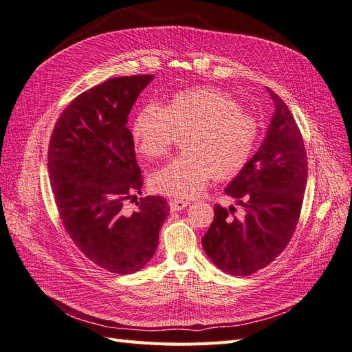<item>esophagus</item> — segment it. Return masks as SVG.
Segmentation results:
<instances>
[{
  "instance_id": "obj_1",
  "label": "esophagus",
  "mask_w": 352,
  "mask_h": 352,
  "mask_svg": "<svg viewBox=\"0 0 352 352\" xmlns=\"http://www.w3.org/2000/svg\"><path fill=\"white\" fill-rule=\"evenodd\" d=\"M189 204L188 201H185V199H170L168 201V206H170V208H172V211H179V210H184L186 206Z\"/></svg>"
}]
</instances>
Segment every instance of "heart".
Wrapping results in <instances>:
<instances>
[{"mask_svg": "<svg viewBox=\"0 0 352 352\" xmlns=\"http://www.w3.org/2000/svg\"><path fill=\"white\" fill-rule=\"evenodd\" d=\"M254 117L217 88H192L175 94L166 107L148 102L136 113L132 135L146 158L164 157L184 136L182 154L158 168L153 186L162 194L190 198L212 177L225 180L248 163L257 141Z\"/></svg>", "mask_w": 352, "mask_h": 352, "instance_id": "1", "label": "heart"}]
</instances>
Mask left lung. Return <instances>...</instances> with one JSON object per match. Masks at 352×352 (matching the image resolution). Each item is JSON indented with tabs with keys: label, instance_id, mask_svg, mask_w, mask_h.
I'll use <instances>...</instances> for the list:
<instances>
[{
	"label": "left lung",
	"instance_id": "8db88e82",
	"mask_svg": "<svg viewBox=\"0 0 352 352\" xmlns=\"http://www.w3.org/2000/svg\"><path fill=\"white\" fill-rule=\"evenodd\" d=\"M274 116L260 150L232 180L225 192L243 208L214 206V219L201 242L217 267L248 276L279 257L300 220L307 185V153L292 113L269 89Z\"/></svg>",
	"mask_w": 352,
	"mask_h": 352
}]
</instances>
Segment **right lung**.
<instances>
[{"instance_id":"right-lung-1","label":"right lung","mask_w":352,"mask_h":352,"mask_svg":"<svg viewBox=\"0 0 352 352\" xmlns=\"http://www.w3.org/2000/svg\"><path fill=\"white\" fill-rule=\"evenodd\" d=\"M153 74L113 78L82 92L51 133L48 173L63 226L83 255L116 274L141 270L154 257L167 199L141 197L127 116Z\"/></svg>"}]
</instances>
